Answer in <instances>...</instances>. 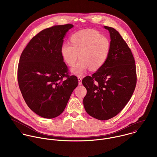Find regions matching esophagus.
I'll return each instance as SVG.
<instances>
[{
  "mask_svg": "<svg viewBox=\"0 0 157 157\" xmlns=\"http://www.w3.org/2000/svg\"><path fill=\"white\" fill-rule=\"evenodd\" d=\"M78 84L81 85L82 84V78L81 77H78Z\"/></svg>",
  "mask_w": 157,
  "mask_h": 157,
  "instance_id": "obj_1",
  "label": "esophagus"
}]
</instances>
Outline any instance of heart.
Here are the masks:
<instances>
[{
	"instance_id": "1",
	"label": "heart",
	"mask_w": 157,
	"mask_h": 157,
	"mask_svg": "<svg viewBox=\"0 0 157 157\" xmlns=\"http://www.w3.org/2000/svg\"><path fill=\"white\" fill-rule=\"evenodd\" d=\"M70 44L61 46V55L69 67L74 66L78 58L80 59L72 72L83 75L87 69L97 71L105 63L111 48L109 40L94 29H83L74 33Z\"/></svg>"
}]
</instances>
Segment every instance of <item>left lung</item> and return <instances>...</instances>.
I'll list each match as a JSON object with an SVG mask.
<instances>
[{"label": "left lung", "mask_w": 157, "mask_h": 157, "mask_svg": "<svg viewBox=\"0 0 157 157\" xmlns=\"http://www.w3.org/2000/svg\"><path fill=\"white\" fill-rule=\"evenodd\" d=\"M111 37V48L103 66L82 80L87 93L83 98L86 112L107 120L122 111L131 99L136 84L134 58L130 48L114 28L105 26Z\"/></svg>", "instance_id": "1"}]
</instances>
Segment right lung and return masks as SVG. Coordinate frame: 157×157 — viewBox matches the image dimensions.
Instances as JSON below:
<instances>
[{
	"label": "right lung",
	"instance_id": "add662e5",
	"mask_svg": "<svg viewBox=\"0 0 157 157\" xmlns=\"http://www.w3.org/2000/svg\"><path fill=\"white\" fill-rule=\"evenodd\" d=\"M72 24L54 25L34 36L21 54L17 81L28 106L45 118L63 112L70 96L78 86L61 55V46Z\"/></svg>",
	"mask_w": 157,
	"mask_h": 157
}]
</instances>
